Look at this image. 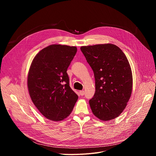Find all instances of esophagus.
Here are the masks:
<instances>
[{"label": "esophagus", "instance_id": "1", "mask_svg": "<svg viewBox=\"0 0 156 156\" xmlns=\"http://www.w3.org/2000/svg\"><path fill=\"white\" fill-rule=\"evenodd\" d=\"M80 94L81 96H83V95L84 94V91H80Z\"/></svg>", "mask_w": 156, "mask_h": 156}]
</instances>
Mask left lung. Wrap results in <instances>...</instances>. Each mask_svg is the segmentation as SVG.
Here are the masks:
<instances>
[{
    "mask_svg": "<svg viewBox=\"0 0 156 156\" xmlns=\"http://www.w3.org/2000/svg\"><path fill=\"white\" fill-rule=\"evenodd\" d=\"M80 49L94 75L96 91L89 101L93 114L103 121L117 118L132 92V72L126 55L112 44L82 46Z\"/></svg>",
    "mask_w": 156,
    "mask_h": 156,
    "instance_id": "1",
    "label": "left lung"
}]
</instances>
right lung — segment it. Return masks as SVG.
<instances>
[{"label": "right lung", "mask_w": 156, "mask_h": 156, "mask_svg": "<svg viewBox=\"0 0 156 156\" xmlns=\"http://www.w3.org/2000/svg\"><path fill=\"white\" fill-rule=\"evenodd\" d=\"M76 52L75 46L52 44L42 49L31 63L28 75L30 96L49 120L57 122L67 117L78 100L66 73Z\"/></svg>", "instance_id": "right-lung-1"}]
</instances>
